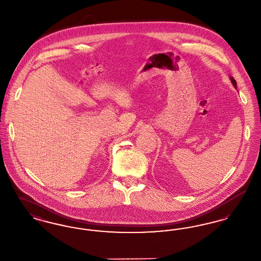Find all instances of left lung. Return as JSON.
Returning a JSON list of instances; mask_svg holds the SVG:
<instances>
[{"mask_svg": "<svg viewBox=\"0 0 261 261\" xmlns=\"http://www.w3.org/2000/svg\"><path fill=\"white\" fill-rule=\"evenodd\" d=\"M230 80H231V82H232V84H233V86L236 88L237 89V82L236 80L233 78V77H230Z\"/></svg>", "mask_w": 261, "mask_h": 261, "instance_id": "8db88e82", "label": "left lung"}]
</instances>
